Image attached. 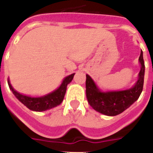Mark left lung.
<instances>
[{
	"label": "left lung",
	"instance_id": "left-lung-1",
	"mask_svg": "<svg viewBox=\"0 0 153 153\" xmlns=\"http://www.w3.org/2000/svg\"><path fill=\"white\" fill-rule=\"evenodd\" d=\"M141 70L136 84L131 88L121 91L102 92L89 75L86 74V96L90 106L100 114L107 116H116L128 108L139 98L144 82V65L143 51L139 57Z\"/></svg>",
	"mask_w": 153,
	"mask_h": 153
}]
</instances>
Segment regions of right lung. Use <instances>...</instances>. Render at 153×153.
Listing matches in <instances>:
<instances>
[{
  "mask_svg": "<svg viewBox=\"0 0 153 153\" xmlns=\"http://www.w3.org/2000/svg\"><path fill=\"white\" fill-rule=\"evenodd\" d=\"M74 74H72L69 76L65 77L61 85L54 91L51 92L48 94L42 96V97H30L26 95H23L16 91L11 86L10 83V80L8 79V85L10 89L12 91L14 95L16 97V99L21 102L25 106H26L29 109L36 112H42L47 109H51L52 108L58 106L63 101L65 98V94L66 93L67 85L72 81Z\"/></svg>",
  "mask_w": 153,
  "mask_h": 153,
  "instance_id": "obj_1",
  "label": "right lung"
}]
</instances>
